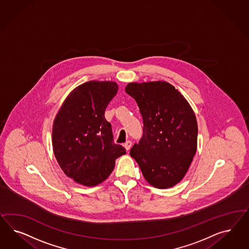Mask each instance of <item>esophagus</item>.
Listing matches in <instances>:
<instances>
[{"instance_id":"esophagus-1","label":"esophagus","mask_w":249,"mask_h":249,"mask_svg":"<svg viewBox=\"0 0 249 249\" xmlns=\"http://www.w3.org/2000/svg\"><path fill=\"white\" fill-rule=\"evenodd\" d=\"M131 142L130 141H128V142H126L125 143H124V147H125V149L127 150V151H129L130 150V148H131Z\"/></svg>"}]
</instances>
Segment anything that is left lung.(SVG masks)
Here are the masks:
<instances>
[{
    "instance_id": "obj_1",
    "label": "left lung",
    "mask_w": 249,
    "mask_h": 249,
    "mask_svg": "<svg viewBox=\"0 0 249 249\" xmlns=\"http://www.w3.org/2000/svg\"><path fill=\"white\" fill-rule=\"evenodd\" d=\"M143 120V134L130 150L145 180L159 189L182 180L196 155L198 127L188 101L165 81L129 83Z\"/></svg>"
}]
</instances>
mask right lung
Here are the masks:
<instances>
[{"label":"right lung","mask_w":249,"mask_h":249,"mask_svg":"<svg viewBox=\"0 0 249 249\" xmlns=\"http://www.w3.org/2000/svg\"><path fill=\"white\" fill-rule=\"evenodd\" d=\"M118 92L112 81H89L65 99L53 121L52 144L65 174L85 186L101 183L112 173L116 159L126 153L114 143L105 110Z\"/></svg>","instance_id":"obj_1"}]
</instances>
